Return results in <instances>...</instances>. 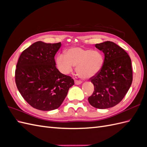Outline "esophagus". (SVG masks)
Returning a JSON list of instances; mask_svg holds the SVG:
<instances>
[{"label": "esophagus", "instance_id": "esophagus-1", "mask_svg": "<svg viewBox=\"0 0 147 147\" xmlns=\"http://www.w3.org/2000/svg\"><path fill=\"white\" fill-rule=\"evenodd\" d=\"M82 81L80 80H75V84H80L82 83Z\"/></svg>", "mask_w": 147, "mask_h": 147}]
</instances>
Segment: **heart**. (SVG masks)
Here are the masks:
<instances>
[{
    "instance_id": "1",
    "label": "heart",
    "mask_w": 147,
    "mask_h": 147,
    "mask_svg": "<svg viewBox=\"0 0 147 147\" xmlns=\"http://www.w3.org/2000/svg\"><path fill=\"white\" fill-rule=\"evenodd\" d=\"M104 57L99 51L82 47L69 48L64 55L57 56L56 64L61 72L67 74L76 66V71L80 77L90 78L95 76L102 69Z\"/></svg>"
}]
</instances>
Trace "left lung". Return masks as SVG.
<instances>
[{
  "mask_svg": "<svg viewBox=\"0 0 147 147\" xmlns=\"http://www.w3.org/2000/svg\"><path fill=\"white\" fill-rule=\"evenodd\" d=\"M104 53V63L100 72L90 78L94 90L88 101L92 107L105 109L114 107L122 100L132 82V70L129 56L112 42L96 44Z\"/></svg>",
  "mask_w": 147,
  "mask_h": 147,
  "instance_id": "left-lung-1",
  "label": "left lung"
}]
</instances>
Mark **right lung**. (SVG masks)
Listing matches in <instances>:
<instances>
[{"instance_id": "1", "label": "right lung", "mask_w": 147, "mask_h": 147, "mask_svg": "<svg viewBox=\"0 0 147 147\" xmlns=\"http://www.w3.org/2000/svg\"><path fill=\"white\" fill-rule=\"evenodd\" d=\"M61 43L38 41L21 54L15 70V82L24 100L34 109L49 111L59 108L74 84L72 77L56 68L55 56Z\"/></svg>"}]
</instances>
